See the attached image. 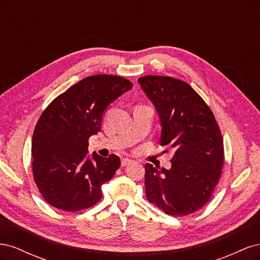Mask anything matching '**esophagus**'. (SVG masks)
Here are the masks:
<instances>
[{
	"instance_id": "obj_1",
	"label": "esophagus",
	"mask_w": 260,
	"mask_h": 260,
	"mask_svg": "<svg viewBox=\"0 0 260 260\" xmlns=\"http://www.w3.org/2000/svg\"><path fill=\"white\" fill-rule=\"evenodd\" d=\"M132 162H133L132 159L123 158V159L121 160V166H122V167H125V166H128V165H130V164H132Z\"/></svg>"
}]
</instances>
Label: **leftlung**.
I'll return each mask as SVG.
<instances>
[{
  "instance_id": "left-lung-1",
  "label": "left lung",
  "mask_w": 260,
  "mask_h": 260,
  "mask_svg": "<svg viewBox=\"0 0 260 260\" xmlns=\"http://www.w3.org/2000/svg\"><path fill=\"white\" fill-rule=\"evenodd\" d=\"M159 117L160 145L175 152L170 169L145 165V194L165 214L182 217L210 200L223 166V140L214 114L191 85L162 76L138 80Z\"/></svg>"
}]
</instances>
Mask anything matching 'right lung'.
Wrapping results in <instances>:
<instances>
[{
  "instance_id": "right-lung-1",
  "label": "right lung",
  "mask_w": 260,
  "mask_h": 260,
  "mask_svg": "<svg viewBox=\"0 0 260 260\" xmlns=\"http://www.w3.org/2000/svg\"><path fill=\"white\" fill-rule=\"evenodd\" d=\"M132 83L121 77L96 75L61 93L39 118L32 137L35 182L53 207L77 211L102 199V185L120 166V158L93 153L89 138L101 131L107 106Z\"/></svg>"
}]
</instances>
